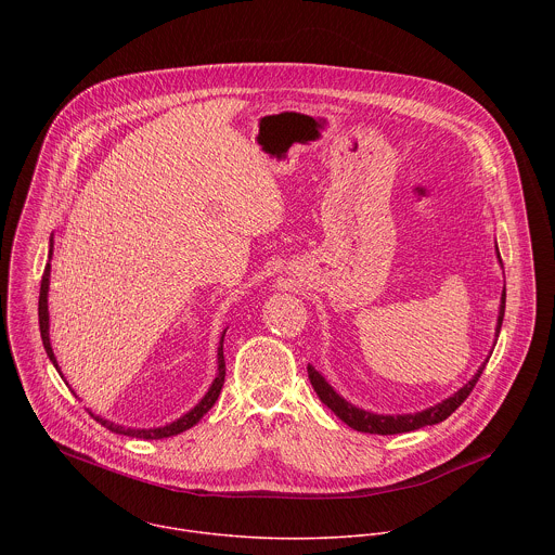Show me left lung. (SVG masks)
<instances>
[{
  "instance_id": "obj_1",
  "label": "left lung",
  "mask_w": 555,
  "mask_h": 555,
  "mask_svg": "<svg viewBox=\"0 0 555 555\" xmlns=\"http://www.w3.org/2000/svg\"><path fill=\"white\" fill-rule=\"evenodd\" d=\"M501 259V257H499ZM503 315H505V289H503V298H501V313H499V325H496V336L501 334V325H503ZM488 360L483 362V366L474 373V377L463 386L459 388L452 398L443 400L441 404L433 406V409H426L422 413H415V415H375V413H369V411H362V409H356L353 404H349L347 400H343L340 395L325 382V377L315 371L313 366H307V373H309V382L315 390V395H319L321 402L332 409L347 426H351L353 430H360V433H373V435H400V433H411V430H417V428H424V426H435L443 420H448L463 402L467 395L472 392V388L477 386L483 369H486Z\"/></svg>"
}]
</instances>
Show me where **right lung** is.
Segmentation results:
<instances>
[{"mask_svg":"<svg viewBox=\"0 0 555 555\" xmlns=\"http://www.w3.org/2000/svg\"><path fill=\"white\" fill-rule=\"evenodd\" d=\"M50 255H52V248H50ZM48 285H50V263L46 266L43 270V276H41V292H39V330H41V340H43V347H46V353L48 358L52 360V364L56 366L59 371V364H56V358L52 353V347H50V315H48ZM225 334V332H223ZM217 362H219V373L212 382V386L208 388V392L204 395V400L193 409L189 411L186 415H182L178 422L169 424V426H163V428H149V430H135V428H122V426H116L114 422H107V420H101L96 417L94 413H90L101 426H105L107 430L112 433H118V435H127V437H140V439H165V437H173V435H180L189 428H193L210 409L212 404L217 402L219 392H221V386H223V377H225V360H223V336H221V345H219V351H217Z\"/></svg>","mask_w":555,"mask_h":555,"instance_id":"add662e5","label":"right lung"}]
</instances>
